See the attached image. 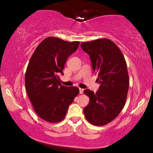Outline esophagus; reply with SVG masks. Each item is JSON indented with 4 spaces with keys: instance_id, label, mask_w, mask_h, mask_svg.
Returning a JSON list of instances; mask_svg holds the SVG:
<instances>
[{
    "instance_id": "esophagus-1",
    "label": "esophagus",
    "mask_w": 153,
    "mask_h": 153,
    "mask_svg": "<svg viewBox=\"0 0 153 153\" xmlns=\"http://www.w3.org/2000/svg\"><path fill=\"white\" fill-rule=\"evenodd\" d=\"M79 92H80V94H83V89L79 88Z\"/></svg>"
}]
</instances>
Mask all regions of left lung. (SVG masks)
<instances>
[{
	"label": "left lung",
	"instance_id": "8db88e82",
	"mask_svg": "<svg viewBox=\"0 0 153 153\" xmlns=\"http://www.w3.org/2000/svg\"><path fill=\"white\" fill-rule=\"evenodd\" d=\"M80 47L90 56L101 83L96 93L84 90L90 99L84 114L93 125L104 126L117 118L127 101L129 85L127 62L120 49L108 39L85 42Z\"/></svg>",
	"mask_w": 153,
	"mask_h": 153
}]
</instances>
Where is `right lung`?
I'll use <instances>...</instances> for the list:
<instances>
[{"label":"right lung","mask_w":153,"mask_h":153,"mask_svg":"<svg viewBox=\"0 0 153 153\" xmlns=\"http://www.w3.org/2000/svg\"><path fill=\"white\" fill-rule=\"evenodd\" d=\"M79 43L50 36L31 57L25 75L26 90L36 114L46 122H61L79 94L78 88L61 85L58 76L63 74L67 59L77 50Z\"/></svg>","instance_id":"add662e5"}]
</instances>
